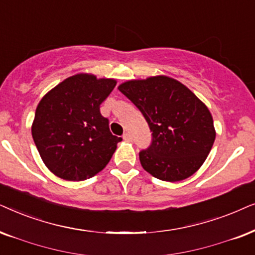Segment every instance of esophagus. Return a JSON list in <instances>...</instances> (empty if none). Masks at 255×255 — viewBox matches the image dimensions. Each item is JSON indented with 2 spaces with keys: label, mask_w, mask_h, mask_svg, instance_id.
I'll list each match as a JSON object with an SVG mask.
<instances>
[{
  "label": "esophagus",
  "mask_w": 255,
  "mask_h": 255,
  "mask_svg": "<svg viewBox=\"0 0 255 255\" xmlns=\"http://www.w3.org/2000/svg\"><path fill=\"white\" fill-rule=\"evenodd\" d=\"M122 137H124L125 141H131V135L129 133H125Z\"/></svg>",
  "instance_id": "34e87169"
}]
</instances>
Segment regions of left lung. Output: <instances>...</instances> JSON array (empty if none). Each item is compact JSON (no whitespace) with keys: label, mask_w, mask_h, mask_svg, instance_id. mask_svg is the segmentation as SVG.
Wrapping results in <instances>:
<instances>
[{"label":"left lung","mask_w":255,"mask_h":255,"mask_svg":"<svg viewBox=\"0 0 255 255\" xmlns=\"http://www.w3.org/2000/svg\"><path fill=\"white\" fill-rule=\"evenodd\" d=\"M119 91L138 108L152 131L150 145L138 152L144 170L167 182L195 174L216 138L208 107L188 87L165 76L127 81Z\"/></svg>","instance_id":"obj_1"}]
</instances>
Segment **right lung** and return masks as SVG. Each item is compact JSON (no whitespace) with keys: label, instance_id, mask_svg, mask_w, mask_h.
<instances>
[{"label":"right lung","instance_id":"right-lung-1","mask_svg":"<svg viewBox=\"0 0 255 255\" xmlns=\"http://www.w3.org/2000/svg\"><path fill=\"white\" fill-rule=\"evenodd\" d=\"M114 79L76 74L52 88L36 108L32 137L45 165L66 181H84L106 167L121 137L110 130L100 105Z\"/></svg>","mask_w":255,"mask_h":255}]
</instances>
